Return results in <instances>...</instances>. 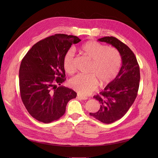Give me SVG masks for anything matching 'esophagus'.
<instances>
[{
    "mask_svg": "<svg viewBox=\"0 0 158 158\" xmlns=\"http://www.w3.org/2000/svg\"><path fill=\"white\" fill-rule=\"evenodd\" d=\"M78 98H80V99H81V100H87L88 99V98L87 97H84V96H81V95H77V97Z\"/></svg>",
    "mask_w": 158,
    "mask_h": 158,
    "instance_id": "34e87169",
    "label": "esophagus"
}]
</instances>
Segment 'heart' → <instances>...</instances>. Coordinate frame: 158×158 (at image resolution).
I'll list each match as a JSON object with an SVG mask.
<instances>
[{
  "label": "heart",
  "instance_id": "1",
  "mask_svg": "<svg viewBox=\"0 0 158 158\" xmlns=\"http://www.w3.org/2000/svg\"><path fill=\"white\" fill-rule=\"evenodd\" d=\"M81 53L92 63L88 70L90 74H79L71 78L70 86L81 95L88 96L101 86L108 85L117 77L121 66V56L117 48L106 47L96 41H88L80 48ZM63 67L69 74L74 73V54L67 51L63 57Z\"/></svg>",
  "mask_w": 158,
  "mask_h": 158
}]
</instances>
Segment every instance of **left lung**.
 Wrapping results in <instances>:
<instances>
[{
	"label": "left lung",
	"instance_id": "1",
	"mask_svg": "<svg viewBox=\"0 0 158 158\" xmlns=\"http://www.w3.org/2000/svg\"><path fill=\"white\" fill-rule=\"evenodd\" d=\"M117 48L122 60L116 77L102 92L94 97L101 104L100 109L89 115L104 123H111L122 118L136 99L139 85V66L130 48L117 38L106 36L98 40Z\"/></svg>",
	"mask_w": 158,
	"mask_h": 158
}]
</instances>
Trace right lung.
<instances>
[{
    "instance_id": "1",
    "label": "right lung",
    "mask_w": 158,
    "mask_h": 158,
    "mask_svg": "<svg viewBox=\"0 0 158 158\" xmlns=\"http://www.w3.org/2000/svg\"><path fill=\"white\" fill-rule=\"evenodd\" d=\"M77 36L56 34L40 40L22 59L19 70L20 92L23 104L32 117L48 123L64 114L69 101L77 93L61 85L66 80L63 57Z\"/></svg>"
}]
</instances>
